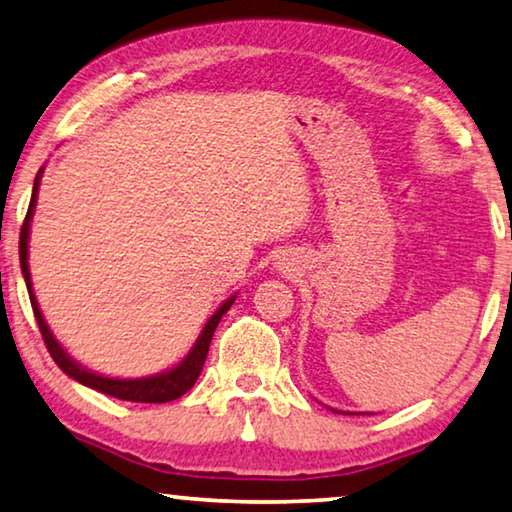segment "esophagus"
<instances>
[{
    "label": "esophagus",
    "mask_w": 512,
    "mask_h": 512,
    "mask_svg": "<svg viewBox=\"0 0 512 512\" xmlns=\"http://www.w3.org/2000/svg\"><path fill=\"white\" fill-rule=\"evenodd\" d=\"M277 267H279V270H281L283 274H293V272H297V270H295V263L290 261V258H281Z\"/></svg>",
    "instance_id": "obj_1"
}]
</instances>
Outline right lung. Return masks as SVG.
Segmentation results:
<instances>
[{"instance_id":"1","label":"right lung","mask_w":512,"mask_h":512,"mask_svg":"<svg viewBox=\"0 0 512 512\" xmlns=\"http://www.w3.org/2000/svg\"><path fill=\"white\" fill-rule=\"evenodd\" d=\"M41 176H43V167L38 169V174H36L34 192H31L25 224H22V229H20V267H22V277H25V283H27L31 309H34L38 329H41L43 341L47 345V352L52 355L54 364H57L68 377H73V380L84 384V387L96 389L100 393H107V396H114L119 400H130V403H169V400L180 398L183 393H187L194 387L196 377L201 375V368H203V364H206V357H208L212 334H215L219 320H222L224 313L231 309V304L235 302V297L238 295L229 297V300H226L215 313H212L206 322V327L201 329L199 338H196L194 348L187 352V357L180 361L178 366L169 368V371L157 373L151 377H137V380H121V377H105L100 373H93V371H89V368H84L82 364H77V361L70 357L64 348H61V343L50 332V327H47L41 309H38L34 288H31V272H29V263H27L29 261V226H31V217H34L38 187H41Z\"/></svg>"}]
</instances>
